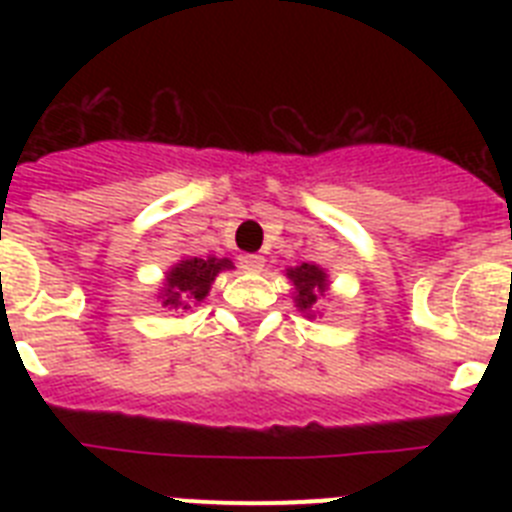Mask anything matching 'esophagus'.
Returning a JSON list of instances; mask_svg holds the SVG:
<instances>
[{
	"label": "esophagus",
	"mask_w": 512,
	"mask_h": 512,
	"mask_svg": "<svg viewBox=\"0 0 512 512\" xmlns=\"http://www.w3.org/2000/svg\"><path fill=\"white\" fill-rule=\"evenodd\" d=\"M238 264H241L243 271H251V274L264 269V259H261V256H253V253H243L241 259H238Z\"/></svg>",
	"instance_id": "obj_1"
}]
</instances>
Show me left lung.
<instances>
[{
    "mask_svg": "<svg viewBox=\"0 0 512 512\" xmlns=\"http://www.w3.org/2000/svg\"><path fill=\"white\" fill-rule=\"evenodd\" d=\"M284 277L292 284V300L305 318H315L320 312V302L330 289L328 271L318 264H300L284 269Z\"/></svg>",
    "mask_w": 512,
    "mask_h": 512,
    "instance_id": "left-lung-1",
    "label": "left lung"
}]
</instances>
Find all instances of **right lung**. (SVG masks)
Listing matches in <instances>:
<instances>
[{"label": "right lung", "instance_id": "add662e5", "mask_svg": "<svg viewBox=\"0 0 512 512\" xmlns=\"http://www.w3.org/2000/svg\"><path fill=\"white\" fill-rule=\"evenodd\" d=\"M235 269L230 259H217V256H207V259H197V256H184L182 261H176L166 279L158 289V300L166 310H189L197 307L207 295H210L212 282L217 274Z\"/></svg>", "mask_w": 512, "mask_h": 512}]
</instances>
